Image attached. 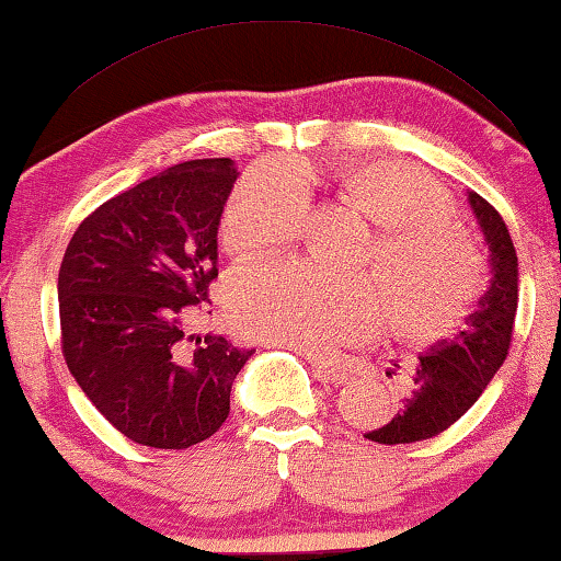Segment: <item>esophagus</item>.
<instances>
[{"mask_svg": "<svg viewBox=\"0 0 561 561\" xmlns=\"http://www.w3.org/2000/svg\"><path fill=\"white\" fill-rule=\"evenodd\" d=\"M307 358L311 360V365H313V373H316V378H319L321 382H331V385H343L345 380L351 378L348 375V370L343 368V365H339V363H329V360H319V358H313L311 353H307Z\"/></svg>", "mask_w": 561, "mask_h": 561, "instance_id": "obj_1", "label": "esophagus"}]
</instances>
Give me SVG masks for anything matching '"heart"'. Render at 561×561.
<instances>
[{"label": "heart", "instance_id": "obj_1", "mask_svg": "<svg viewBox=\"0 0 561 561\" xmlns=\"http://www.w3.org/2000/svg\"><path fill=\"white\" fill-rule=\"evenodd\" d=\"M343 191L378 222L368 262L378 272H333L307 260L254 264L230 274L226 311L248 339L309 353L368 339L390 316L404 339L434 343L461 325L485 289V260L451 220L454 198L404 161L345 169ZM307 181L287 164H257L232 186L218 238L236 254L289 245L307 230Z\"/></svg>", "mask_w": 561, "mask_h": 561}]
</instances>
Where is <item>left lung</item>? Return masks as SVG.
<instances>
[{
  "label": "left lung",
  "mask_w": 561,
  "mask_h": 561,
  "mask_svg": "<svg viewBox=\"0 0 561 561\" xmlns=\"http://www.w3.org/2000/svg\"><path fill=\"white\" fill-rule=\"evenodd\" d=\"M468 201L491 250V289L468 316L466 331L420 355L412 392L400 400V410L380 430L365 434L375 444H414L449 430L476 404L511 351L517 311L515 245L491 203L473 191Z\"/></svg>",
  "instance_id": "left-lung-1"
}]
</instances>
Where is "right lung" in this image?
<instances>
[{
    "label": "right lung",
    "instance_id": "add662e5",
    "mask_svg": "<svg viewBox=\"0 0 561 561\" xmlns=\"http://www.w3.org/2000/svg\"><path fill=\"white\" fill-rule=\"evenodd\" d=\"M236 179L230 159L161 171L90 213L60 262L68 370L135 444L188 449L228 420L252 351L186 325L218 279V222Z\"/></svg>",
    "mask_w": 561,
    "mask_h": 561
}]
</instances>
